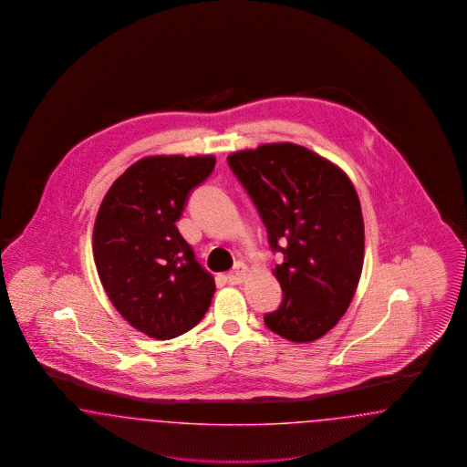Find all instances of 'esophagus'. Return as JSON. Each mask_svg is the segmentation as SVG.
<instances>
[{
    "instance_id": "esophagus-1",
    "label": "esophagus",
    "mask_w": 467,
    "mask_h": 467,
    "mask_svg": "<svg viewBox=\"0 0 467 467\" xmlns=\"http://www.w3.org/2000/svg\"><path fill=\"white\" fill-rule=\"evenodd\" d=\"M244 278H246V265H244L243 262H238V264L229 271V275H227V281H229L231 285H240Z\"/></svg>"
}]
</instances>
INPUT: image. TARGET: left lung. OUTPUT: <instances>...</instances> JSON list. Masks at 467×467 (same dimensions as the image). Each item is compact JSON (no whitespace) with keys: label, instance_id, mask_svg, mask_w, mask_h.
Wrapping results in <instances>:
<instances>
[{"label":"left lung","instance_id":"1","mask_svg":"<svg viewBox=\"0 0 467 467\" xmlns=\"http://www.w3.org/2000/svg\"><path fill=\"white\" fill-rule=\"evenodd\" d=\"M257 206L283 302L264 317L275 334L313 342L338 323L355 297L365 225L355 186L332 161L297 144H264L227 156Z\"/></svg>","mask_w":467,"mask_h":467}]
</instances>
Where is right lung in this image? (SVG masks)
I'll use <instances>...</instances> for the list:
<instances>
[{
	"mask_svg": "<svg viewBox=\"0 0 467 467\" xmlns=\"http://www.w3.org/2000/svg\"><path fill=\"white\" fill-rule=\"evenodd\" d=\"M213 156H148L119 175L97 212L94 257L116 311L139 332L168 340L205 317L213 276L175 223Z\"/></svg>",
	"mask_w": 467,
	"mask_h": 467,
	"instance_id": "add662e5",
	"label": "right lung"
}]
</instances>
